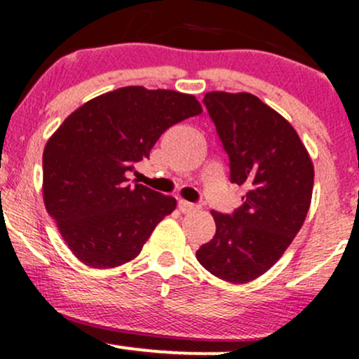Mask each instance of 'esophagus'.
I'll use <instances>...</instances> for the list:
<instances>
[{"mask_svg":"<svg viewBox=\"0 0 359 359\" xmlns=\"http://www.w3.org/2000/svg\"><path fill=\"white\" fill-rule=\"evenodd\" d=\"M179 209H180V212L187 214V212L196 211V209H199V205L194 204V203H187V201L180 199V201H179Z\"/></svg>","mask_w":359,"mask_h":359,"instance_id":"esophagus-1","label":"esophagus"}]
</instances>
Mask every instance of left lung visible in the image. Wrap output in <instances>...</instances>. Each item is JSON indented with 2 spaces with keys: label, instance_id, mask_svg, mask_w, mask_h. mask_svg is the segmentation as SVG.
I'll use <instances>...</instances> for the list:
<instances>
[{
  "label": "left lung",
  "instance_id": "1",
  "mask_svg": "<svg viewBox=\"0 0 359 359\" xmlns=\"http://www.w3.org/2000/svg\"><path fill=\"white\" fill-rule=\"evenodd\" d=\"M203 102L229 156V180L248 192L233 214L211 211L216 234L196 257L217 278L246 283L270 270L302 228L314 165L290 123L253 94L212 90Z\"/></svg>",
  "mask_w": 359,
  "mask_h": 359
}]
</instances>
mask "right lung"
Segmentation results:
<instances>
[{"label":"right lung","mask_w":359,"mask_h":359,"mask_svg":"<svg viewBox=\"0 0 359 359\" xmlns=\"http://www.w3.org/2000/svg\"><path fill=\"white\" fill-rule=\"evenodd\" d=\"M201 113L191 94L128 86L82 104L48 138L43 203L82 263L113 269L138 257L177 201L126 174L163 131Z\"/></svg>","instance_id":"right-lung-1"}]
</instances>
